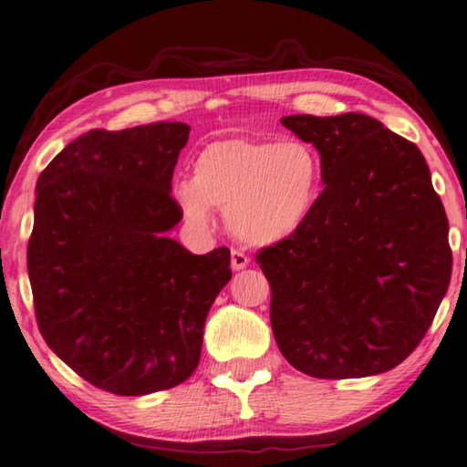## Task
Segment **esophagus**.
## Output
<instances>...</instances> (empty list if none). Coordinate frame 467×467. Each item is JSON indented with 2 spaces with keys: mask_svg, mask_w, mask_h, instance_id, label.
Segmentation results:
<instances>
[{
  "mask_svg": "<svg viewBox=\"0 0 467 467\" xmlns=\"http://www.w3.org/2000/svg\"><path fill=\"white\" fill-rule=\"evenodd\" d=\"M250 265V258L240 250H232V268L234 271H244Z\"/></svg>",
  "mask_w": 467,
  "mask_h": 467,
  "instance_id": "34e87169",
  "label": "esophagus"
}]
</instances>
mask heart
Returning <instances> with one entry per match:
<instances>
[{
	"label": "heart",
	"instance_id": "1",
	"mask_svg": "<svg viewBox=\"0 0 467 467\" xmlns=\"http://www.w3.org/2000/svg\"><path fill=\"white\" fill-rule=\"evenodd\" d=\"M322 184L314 147L299 139L232 137L209 143L192 161V180L174 186V202L196 229L213 225V207L248 246H275L312 215Z\"/></svg>",
	"mask_w": 467,
	"mask_h": 467
}]
</instances>
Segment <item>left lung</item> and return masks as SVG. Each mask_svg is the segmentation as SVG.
<instances>
[{
  "mask_svg": "<svg viewBox=\"0 0 467 467\" xmlns=\"http://www.w3.org/2000/svg\"><path fill=\"white\" fill-rule=\"evenodd\" d=\"M281 122L320 153L324 191L296 235L256 256L276 345L312 378L386 373L419 347L451 279L427 161L361 112Z\"/></svg>",
  "mask_w": 467,
  "mask_h": 467,
  "instance_id": "1",
  "label": "left lung"
}]
</instances>
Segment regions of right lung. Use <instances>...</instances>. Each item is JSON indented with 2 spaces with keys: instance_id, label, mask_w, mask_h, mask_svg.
I'll list each match as a JSON object with an SVG mask.
<instances>
[{
  "instance_id": "add662e5",
  "label": "right lung",
  "mask_w": 467,
  "mask_h": 467,
  "mask_svg": "<svg viewBox=\"0 0 467 467\" xmlns=\"http://www.w3.org/2000/svg\"><path fill=\"white\" fill-rule=\"evenodd\" d=\"M184 122L94 129L36 182L28 276L40 334L92 386L145 396L191 378L229 250L196 256L171 240L182 213L171 176Z\"/></svg>"
}]
</instances>
